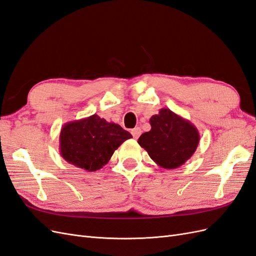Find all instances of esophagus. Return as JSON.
Listing matches in <instances>:
<instances>
[{"mask_svg": "<svg viewBox=\"0 0 256 256\" xmlns=\"http://www.w3.org/2000/svg\"><path fill=\"white\" fill-rule=\"evenodd\" d=\"M141 132H142V131H141V129L138 128V127H136V128H134L132 130H131V134L134 136V138H138V136H140Z\"/></svg>", "mask_w": 256, "mask_h": 256, "instance_id": "obj_1", "label": "esophagus"}]
</instances>
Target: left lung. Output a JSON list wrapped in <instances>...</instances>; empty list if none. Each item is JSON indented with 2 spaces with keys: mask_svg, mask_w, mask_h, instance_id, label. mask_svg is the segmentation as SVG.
Segmentation results:
<instances>
[{
  "mask_svg": "<svg viewBox=\"0 0 256 256\" xmlns=\"http://www.w3.org/2000/svg\"><path fill=\"white\" fill-rule=\"evenodd\" d=\"M152 129L138 143L156 164L168 170L182 166L198 148L200 134L191 122L170 109H160L150 120Z\"/></svg>",
  "mask_w": 256,
  "mask_h": 256,
  "instance_id": "8db88e82",
  "label": "left lung"
}]
</instances>
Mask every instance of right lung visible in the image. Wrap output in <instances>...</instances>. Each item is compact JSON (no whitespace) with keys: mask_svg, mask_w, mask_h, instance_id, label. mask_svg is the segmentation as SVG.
<instances>
[{"mask_svg":"<svg viewBox=\"0 0 256 256\" xmlns=\"http://www.w3.org/2000/svg\"><path fill=\"white\" fill-rule=\"evenodd\" d=\"M130 138L132 136L118 124L94 114L62 127L60 152L68 164L94 172L106 166L113 152Z\"/></svg>","mask_w":256,"mask_h":256,"instance_id":"right-lung-1","label":"right lung"}]
</instances>
